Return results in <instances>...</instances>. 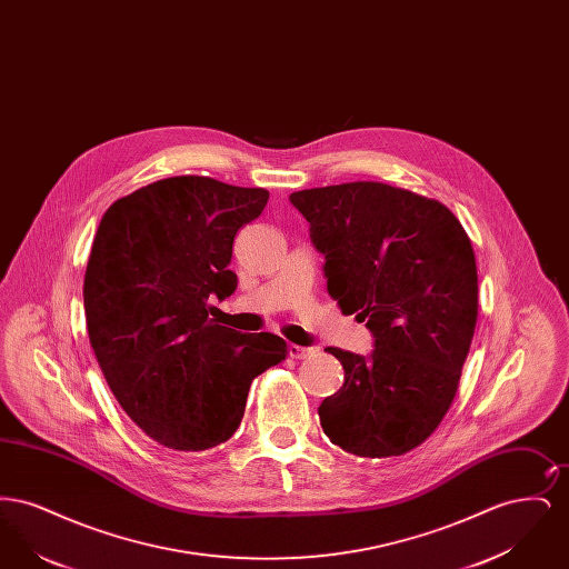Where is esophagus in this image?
<instances>
[{
	"label": "esophagus",
	"mask_w": 569,
	"mask_h": 569,
	"mask_svg": "<svg viewBox=\"0 0 569 569\" xmlns=\"http://www.w3.org/2000/svg\"><path fill=\"white\" fill-rule=\"evenodd\" d=\"M288 352H290V356L292 358H297V360H302V358H311L313 353H316V348H309V346H290L288 348Z\"/></svg>",
	"instance_id": "1"
}]
</instances>
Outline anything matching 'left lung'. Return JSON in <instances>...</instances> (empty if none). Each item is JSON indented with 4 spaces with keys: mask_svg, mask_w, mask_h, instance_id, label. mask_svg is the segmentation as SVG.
I'll list each match as a JSON object with an SVG mask.
<instances>
[{
    "mask_svg": "<svg viewBox=\"0 0 569 569\" xmlns=\"http://www.w3.org/2000/svg\"><path fill=\"white\" fill-rule=\"evenodd\" d=\"M325 256L328 295L373 335L369 356L328 348L343 386L318 409L356 457H401L443 420L478 320V269L459 219L413 191L356 181L295 191Z\"/></svg>",
    "mask_w": 569,
    "mask_h": 569,
    "instance_id": "8db88e82",
    "label": "left lung"
}]
</instances>
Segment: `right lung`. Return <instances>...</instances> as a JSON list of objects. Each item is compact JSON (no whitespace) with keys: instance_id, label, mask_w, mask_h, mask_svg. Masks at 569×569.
I'll return each mask as SVG.
<instances>
[{"instance_id":"obj_1","label":"right lung","mask_w":569,"mask_h":569,"mask_svg":"<svg viewBox=\"0 0 569 569\" xmlns=\"http://www.w3.org/2000/svg\"><path fill=\"white\" fill-rule=\"evenodd\" d=\"M267 202L262 188L170 177L117 200L98 226L82 286L89 341L119 406L168 450L230 439L253 378L286 360L281 337L209 318V300L237 290V232Z\"/></svg>"}]
</instances>
